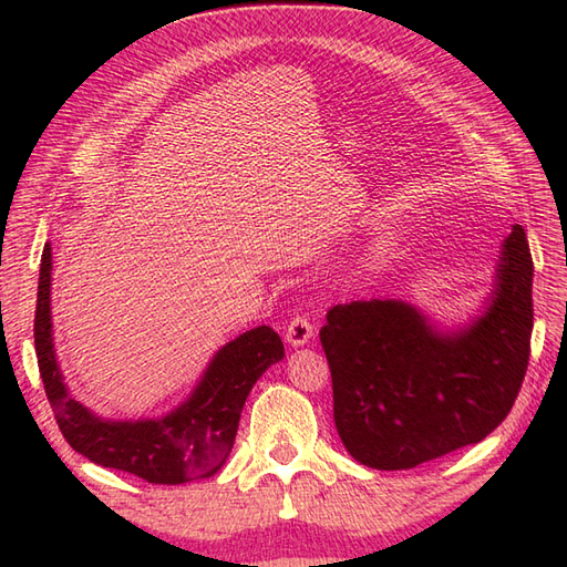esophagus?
Returning a JSON list of instances; mask_svg holds the SVG:
<instances>
[{
    "label": "esophagus",
    "mask_w": 567,
    "mask_h": 567,
    "mask_svg": "<svg viewBox=\"0 0 567 567\" xmlns=\"http://www.w3.org/2000/svg\"><path fill=\"white\" fill-rule=\"evenodd\" d=\"M312 336H315V326L305 315H296L286 326V340H288V346H293V348L307 346V342L312 340Z\"/></svg>",
    "instance_id": "esophagus-1"
}]
</instances>
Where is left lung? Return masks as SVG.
Here are the masks:
<instances>
[{
    "label": "left lung",
    "mask_w": 567,
    "mask_h": 567,
    "mask_svg": "<svg viewBox=\"0 0 567 567\" xmlns=\"http://www.w3.org/2000/svg\"><path fill=\"white\" fill-rule=\"evenodd\" d=\"M532 255L513 225L485 312L442 333L402 300L336 305L319 331L333 421L369 468L402 471L485 440L516 402L529 359Z\"/></svg>",
    "instance_id": "1"
}]
</instances>
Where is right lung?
<instances>
[{
    "label": "right lung",
    "mask_w": 567,
    "mask_h": 567,
    "mask_svg": "<svg viewBox=\"0 0 567 567\" xmlns=\"http://www.w3.org/2000/svg\"><path fill=\"white\" fill-rule=\"evenodd\" d=\"M51 246H44L35 310V352L47 400L71 447L104 468L153 485H182L215 475L234 447L238 421L257 379L284 359V342L257 326L227 342L188 400L163 419L109 421L68 394L51 338Z\"/></svg>",
    "instance_id": "right-lung-1"
}]
</instances>
